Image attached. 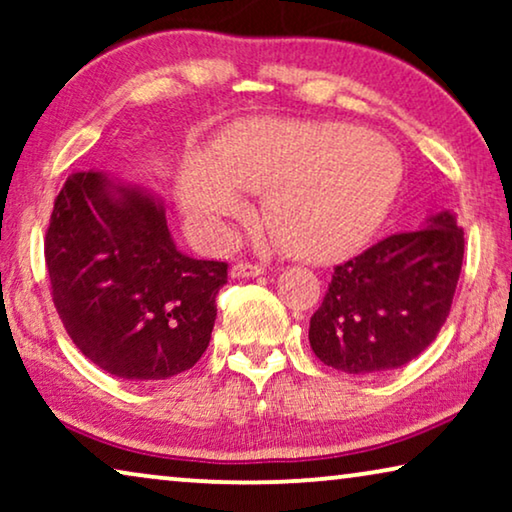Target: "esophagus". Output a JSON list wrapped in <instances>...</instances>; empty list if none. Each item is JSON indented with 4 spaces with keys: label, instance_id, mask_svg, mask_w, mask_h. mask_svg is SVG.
Returning a JSON list of instances; mask_svg holds the SVG:
<instances>
[{
    "label": "esophagus",
    "instance_id": "34e87169",
    "mask_svg": "<svg viewBox=\"0 0 512 512\" xmlns=\"http://www.w3.org/2000/svg\"><path fill=\"white\" fill-rule=\"evenodd\" d=\"M263 265H258V263H247V261H240V263H235L233 265V270H230V275L233 277H237V279H244V277H258V275H263Z\"/></svg>",
    "mask_w": 512,
    "mask_h": 512
}]
</instances>
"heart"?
Instances as JSON below:
<instances>
[{"mask_svg":"<svg viewBox=\"0 0 512 512\" xmlns=\"http://www.w3.org/2000/svg\"><path fill=\"white\" fill-rule=\"evenodd\" d=\"M401 179L398 151L359 125L256 121L230 130L209 160H188L179 200L195 223L223 235L247 209L240 191L265 193L263 219L277 242L298 258L333 261L380 228Z\"/></svg>","mask_w":512,"mask_h":512,"instance_id":"b5f03b06","label":"heart"}]
</instances>
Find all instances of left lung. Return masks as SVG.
I'll return each instance as SVG.
<instances>
[{
  "label": "left lung",
  "mask_w": 512,
  "mask_h": 512,
  "mask_svg": "<svg viewBox=\"0 0 512 512\" xmlns=\"http://www.w3.org/2000/svg\"><path fill=\"white\" fill-rule=\"evenodd\" d=\"M464 263V230L438 212L335 265L310 319L312 352L349 375L384 373L417 359L450 314Z\"/></svg>",
  "instance_id": "obj_1"
}]
</instances>
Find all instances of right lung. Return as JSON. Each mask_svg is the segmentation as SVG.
Returning a JSON list of instances; mask_svg holds the SVG:
<instances>
[{
	"label": "right lung",
	"instance_id": "right-lung-1",
	"mask_svg": "<svg viewBox=\"0 0 512 512\" xmlns=\"http://www.w3.org/2000/svg\"><path fill=\"white\" fill-rule=\"evenodd\" d=\"M44 256L62 326L109 375L167 380L205 354L228 263L181 254L151 193L74 172L55 198Z\"/></svg>",
	"mask_w": 512,
	"mask_h": 512
}]
</instances>
